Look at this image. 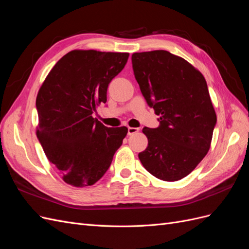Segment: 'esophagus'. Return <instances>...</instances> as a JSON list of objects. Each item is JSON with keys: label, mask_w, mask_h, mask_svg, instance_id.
Returning a JSON list of instances; mask_svg holds the SVG:
<instances>
[{"label": "esophagus", "mask_w": 249, "mask_h": 249, "mask_svg": "<svg viewBox=\"0 0 249 249\" xmlns=\"http://www.w3.org/2000/svg\"><path fill=\"white\" fill-rule=\"evenodd\" d=\"M138 131H139L138 127H131V126H129V127H127V135H133L135 133H137Z\"/></svg>", "instance_id": "esophagus-1"}]
</instances>
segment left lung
Instances as JSON below:
<instances>
[{
  "label": "left lung",
  "mask_w": 249,
  "mask_h": 249,
  "mask_svg": "<svg viewBox=\"0 0 249 249\" xmlns=\"http://www.w3.org/2000/svg\"><path fill=\"white\" fill-rule=\"evenodd\" d=\"M135 79L160 118L143 127L148 144L138 157L150 175L166 182L187 177L209 152L217 117L207 82L185 59L167 51L134 53Z\"/></svg>",
  "instance_id": "left-lung-1"
}]
</instances>
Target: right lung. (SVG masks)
I'll return each mask as SVG.
<instances>
[{
	"label": "right lung",
	"mask_w": 249,
	"mask_h": 249,
	"mask_svg": "<svg viewBox=\"0 0 249 249\" xmlns=\"http://www.w3.org/2000/svg\"><path fill=\"white\" fill-rule=\"evenodd\" d=\"M127 58V53L71 51L55 64L39 89L37 138L67 184H95L123 144L127 127H108L92 114L107 102L109 83Z\"/></svg>",
	"instance_id": "add662e5"
}]
</instances>
